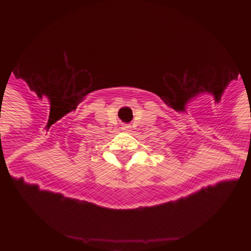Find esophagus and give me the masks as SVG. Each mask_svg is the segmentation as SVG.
<instances>
[{
	"mask_svg": "<svg viewBox=\"0 0 251 251\" xmlns=\"http://www.w3.org/2000/svg\"><path fill=\"white\" fill-rule=\"evenodd\" d=\"M122 129L126 130V132H129V130H130V126H129V124H126V126H123V127H122Z\"/></svg>",
	"mask_w": 251,
	"mask_h": 251,
	"instance_id": "esophagus-1",
	"label": "esophagus"
}]
</instances>
